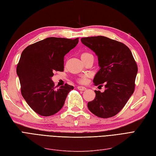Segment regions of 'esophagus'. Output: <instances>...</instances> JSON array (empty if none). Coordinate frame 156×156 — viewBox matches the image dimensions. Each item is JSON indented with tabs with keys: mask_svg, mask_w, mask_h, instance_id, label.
Returning <instances> with one entry per match:
<instances>
[{
	"mask_svg": "<svg viewBox=\"0 0 156 156\" xmlns=\"http://www.w3.org/2000/svg\"><path fill=\"white\" fill-rule=\"evenodd\" d=\"M77 89L79 90H85L87 89L85 87H82V86H78L77 87Z\"/></svg>",
	"mask_w": 156,
	"mask_h": 156,
	"instance_id": "1",
	"label": "esophagus"
}]
</instances>
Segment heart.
Instances as JSON below:
<instances>
[{
    "label": "heart",
    "mask_w": 156,
    "mask_h": 156,
    "mask_svg": "<svg viewBox=\"0 0 156 156\" xmlns=\"http://www.w3.org/2000/svg\"><path fill=\"white\" fill-rule=\"evenodd\" d=\"M88 57H93V56L92 54H89V53H83V54H82L81 55V59L88 58ZM86 77H87L86 75H84V76H83V77H81L80 79H79V82L82 83H85L86 81Z\"/></svg>",
    "instance_id": "1"
}]
</instances>
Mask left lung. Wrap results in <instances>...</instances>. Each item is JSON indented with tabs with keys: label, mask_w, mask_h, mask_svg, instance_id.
Segmentation results:
<instances>
[{
	"label": "left lung",
	"mask_w": 156,
	"mask_h": 156,
	"mask_svg": "<svg viewBox=\"0 0 156 156\" xmlns=\"http://www.w3.org/2000/svg\"><path fill=\"white\" fill-rule=\"evenodd\" d=\"M81 42L95 53L100 69L93 79L95 85L104 84L103 93L94 90V99L88 102L89 111L98 117L115 116L134 93L138 67L126 45L98 36L82 37Z\"/></svg>",
	"instance_id": "obj_1"
}]
</instances>
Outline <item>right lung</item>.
Segmentation results:
<instances>
[{
  "label": "right lung",
  "instance_id": "obj_1",
  "mask_svg": "<svg viewBox=\"0 0 156 156\" xmlns=\"http://www.w3.org/2000/svg\"><path fill=\"white\" fill-rule=\"evenodd\" d=\"M79 42L50 37L26 48L17 65L21 93L34 111L44 116L55 115L63 107L74 87L68 84L57 89L51 80L55 71H63L64 56Z\"/></svg>",
  "mask_w": 156,
  "mask_h": 156
}]
</instances>
